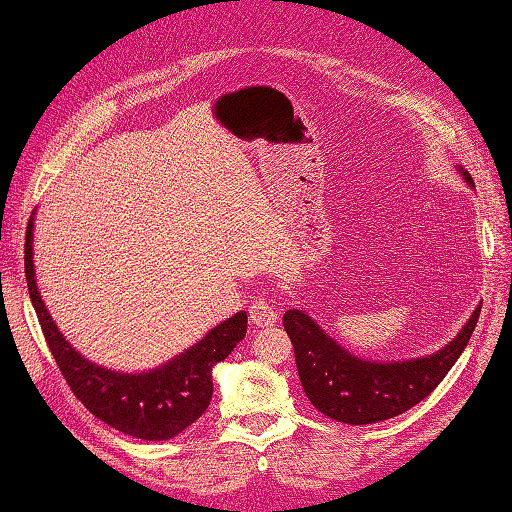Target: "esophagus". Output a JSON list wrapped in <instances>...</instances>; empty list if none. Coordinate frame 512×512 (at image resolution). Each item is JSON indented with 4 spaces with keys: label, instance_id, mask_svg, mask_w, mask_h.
Segmentation results:
<instances>
[{
    "label": "esophagus",
    "instance_id": "esophagus-1",
    "mask_svg": "<svg viewBox=\"0 0 512 512\" xmlns=\"http://www.w3.org/2000/svg\"><path fill=\"white\" fill-rule=\"evenodd\" d=\"M250 319H253L255 326H275L277 324V310L273 308V304L266 302V299H255L253 304H250Z\"/></svg>",
    "mask_w": 512,
    "mask_h": 512
}]
</instances>
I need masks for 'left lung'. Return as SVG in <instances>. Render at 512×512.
<instances>
[{
	"label": "left lung",
	"instance_id": "obj_1",
	"mask_svg": "<svg viewBox=\"0 0 512 512\" xmlns=\"http://www.w3.org/2000/svg\"><path fill=\"white\" fill-rule=\"evenodd\" d=\"M457 170L475 188L468 170L462 166ZM479 310L482 304L444 348L402 362H377L350 353L302 308L286 310L284 328L293 342L297 373L310 404L335 422L364 426L402 415L433 393L464 353Z\"/></svg>",
	"mask_w": 512,
	"mask_h": 512
}]
</instances>
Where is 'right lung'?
I'll return each mask as SVG.
<instances>
[{
    "label": "right lung",
    "instance_id": "right-lung-1",
    "mask_svg": "<svg viewBox=\"0 0 512 512\" xmlns=\"http://www.w3.org/2000/svg\"><path fill=\"white\" fill-rule=\"evenodd\" d=\"M33 235L35 213L30 215L24 248L28 295L50 353L79 402L119 433L146 442H166L197 422L213 397V368L246 337L244 310L210 328L197 344L162 366L139 373L99 366L75 350L50 317L35 279Z\"/></svg>",
    "mask_w": 512,
    "mask_h": 512
}]
</instances>
